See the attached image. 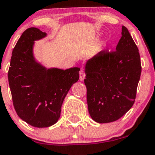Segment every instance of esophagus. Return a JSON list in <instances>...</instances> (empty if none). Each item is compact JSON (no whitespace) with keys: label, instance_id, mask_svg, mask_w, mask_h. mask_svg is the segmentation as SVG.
Returning <instances> with one entry per match:
<instances>
[{"label":"esophagus","instance_id":"1","mask_svg":"<svg viewBox=\"0 0 155 155\" xmlns=\"http://www.w3.org/2000/svg\"><path fill=\"white\" fill-rule=\"evenodd\" d=\"M79 74H80V78H79L80 81H84V79L85 78V73H84V71H83V70H81Z\"/></svg>","mask_w":155,"mask_h":155}]
</instances>
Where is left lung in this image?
I'll return each instance as SVG.
<instances>
[{"instance_id": "8db88e82", "label": "left lung", "mask_w": 155, "mask_h": 155, "mask_svg": "<svg viewBox=\"0 0 155 155\" xmlns=\"http://www.w3.org/2000/svg\"><path fill=\"white\" fill-rule=\"evenodd\" d=\"M141 69L138 48L122 26L116 51L99 52L85 64L88 110L95 122H114L132 107Z\"/></svg>"}]
</instances>
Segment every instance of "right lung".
<instances>
[{"label":"right lung","mask_w":155,"mask_h":155,"mask_svg":"<svg viewBox=\"0 0 155 155\" xmlns=\"http://www.w3.org/2000/svg\"><path fill=\"white\" fill-rule=\"evenodd\" d=\"M47 33L36 28L22 33L12 51L8 71L12 102L21 119L36 127H47L60 119L61 107L80 68H47L33 54L35 41Z\"/></svg>","instance_id":"obj_1"}]
</instances>
